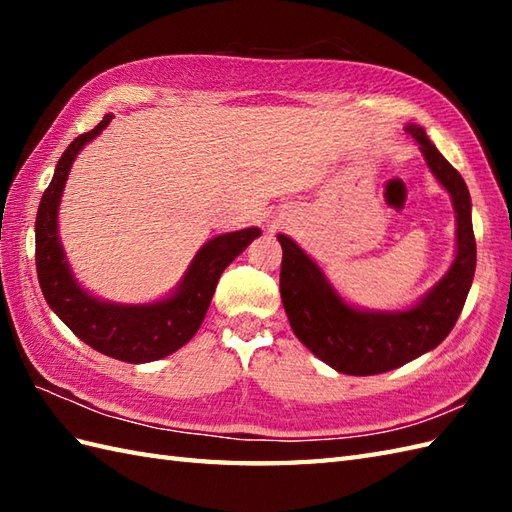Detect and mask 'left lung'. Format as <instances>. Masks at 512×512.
Returning <instances> with one entry per match:
<instances>
[{"instance_id":"left-lung-1","label":"left lung","mask_w":512,"mask_h":512,"mask_svg":"<svg viewBox=\"0 0 512 512\" xmlns=\"http://www.w3.org/2000/svg\"><path fill=\"white\" fill-rule=\"evenodd\" d=\"M433 176L449 191L455 211V259L436 286L407 310H363L350 306L319 264L288 235H277L281 259L279 290L290 328L308 350L332 369L374 376L405 365L438 347L458 321L475 275V235L466 182L427 132L407 125Z\"/></svg>"}]
</instances>
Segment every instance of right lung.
<instances>
[{
	"instance_id": "1",
	"label": "right lung",
	"mask_w": 512,
	"mask_h": 512,
	"mask_svg": "<svg viewBox=\"0 0 512 512\" xmlns=\"http://www.w3.org/2000/svg\"><path fill=\"white\" fill-rule=\"evenodd\" d=\"M112 118V114H105L92 132L72 140L57 162L52 182L43 191L35 222L37 277L52 312L92 350L125 363H151L173 354L193 339L211 306L224 268L239 253H244L262 231L253 226L209 239L193 257L176 290L160 301L114 303L90 295L74 279L68 257L63 253L59 204L74 158L110 125Z\"/></svg>"
}]
</instances>
